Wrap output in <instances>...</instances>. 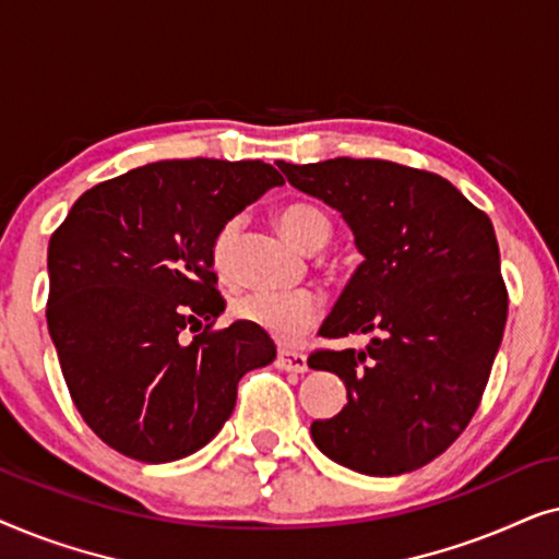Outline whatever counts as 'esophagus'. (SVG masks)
I'll list each match as a JSON object with an SVG mask.
<instances>
[{
  "label": "esophagus",
  "mask_w": 559,
  "mask_h": 559,
  "mask_svg": "<svg viewBox=\"0 0 559 559\" xmlns=\"http://www.w3.org/2000/svg\"><path fill=\"white\" fill-rule=\"evenodd\" d=\"M277 366L282 371H293V373H305L308 371V356L300 354V350H287L282 348L277 354Z\"/></svg>",
  "instance_id": "1"
}]
</instances>
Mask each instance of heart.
I'll return each instance as SVG.
<instances>
[{"label": "heart", "mask_w": 559, "mask_h": 559, "mask_svg": "<svg viewBox=\"0 0 559 559\" xmlns=\"http://www.w3.org/2000/svg\"><path fill=\"white\" fill-rule=\"evenodd\" d=\"M280 226L287 239L305 251L323 249L331 239V218L310 203L287 205L280 213ZM236 236H239V218H231L221 226L216 239H213L211 259L218 274H228ZM234 312L243 323L270 333L274 341L295 343L318 325L320 316H323V300L310 289H295V293L257 289V293L241 295L234 302Z\"/></svg>", "instance_id": "obj_1"}]
</instances>
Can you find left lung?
Returning <instances> with one entry per match:
<instances>
[{
	"label": "left lung",
	"instance_id": "1",
	"mask_svg": "<svg viewBox=\"0 0 559 559\" xmlns=\"http://www.w3.org/2000/svg\"><path fill=\"white\" fill-rule=\"evenodd\" d=\"M289 186L331 205L364 254L323 338L373 333L366 350H316L348 404L316 419L320 453L366 476H400L453 445L491 377L509 295L491 221L453 182L389 159L280 163Z\"/></svg>",
	"mask_w": 559,
	"mask_h": 559
}]
</instances>
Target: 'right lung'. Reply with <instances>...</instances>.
I'll use <instances>...</instances> for the list:
<instances>
[{"label": "right lung", "mask_w": 559, "mask_h": 559, "mask_svg": "<svg viewBox=\"0 0 559 559\" xmlns=\"http://www.w3.org/2000/svg\"><path fill=\"white\" fill-rule=\"evenodd\" d=\"M282 175L262 159H163L98 182L48 247V331L71 400L117 453L180 461L216 438L236 386L274 361V341L236 320L211 247ZM200 330L190 342L187 328Z\"/></svg>", "instance_id": "obj_1"}]
</instances>
